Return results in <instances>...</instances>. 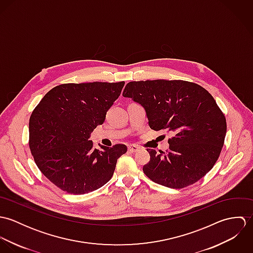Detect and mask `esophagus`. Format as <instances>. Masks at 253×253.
<instances>
[{
  "label": "esophagus",
  "mask_w": 253,
  "mask_h": 253,
  "mask_svg": "<svg viewBox=\"0 0 253 253\" xmlns=\"http://www.w3.org/2000/svg\"><path fill=\"white\" fill-rule=\"evenodd\" d=\"M139 149H140V148H139L137 145H129V146H128V151H129L130 153H135V152H137Z\"/></svg>",
  "instance_id": "1"
}]
</instances>
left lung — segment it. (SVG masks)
I'll list each match as a JSON object with an SVG mask.
<instances>
[{
  "mask_svg": "<svg viewBox=\"0 0 253 253\" xmlns=\"http://www.w3.org/2000/svg\"><path fill=\"white\" fill-rule=\"evenodd\" d=\"M146 112L149 126L173 133L166 153L148 149L145 174L163 186L180 189L203 178L224 144L226 119L211 94L181 80L129 82L123 92Z\"/></svg>",
  "mask_w": 253,
  "mask_h": 253,
  "instance_id": "obj_1",
  "label": "left lung"
}]
</instances>
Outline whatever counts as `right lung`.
Instances as JSON below:
<instances>
[{
    "instance_id": "add662e5",
    "label": "right lung",
    "mask_w": 253,
    "mask_h": 253,
    "mask_svg": "<svg viewBox=\"0 0 253 253\" xmlns=\"http://www.w3.org/2000/svg\"><path fill=\"white\" fill-rule=\"evenodd\" d=\"M125 82L64 84L50 89L29 121V146L42 173L74 195L92 192L113 176L126 146L93 148V129L121 94Z\"/></svg>"
}]
</instances>
